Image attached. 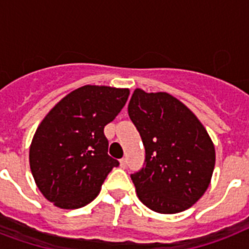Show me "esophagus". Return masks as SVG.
<instances>
[{
    "label": "esophagus",
    "instance_id": "obj_1",
    "mask_svg": "<svg viewBox=\"0 0 249 249\" xmlns=\"http://www.w3.org/2000/svg\"><path fill=\"white\" fill-rule=\"evenodd\" d=\"M120 166L121 168H125V166H126V159H125V158H123V159L120 160Z\"/></svg>",
    "mask_w": 249,
    "mask_h": 249
}]
</instances>
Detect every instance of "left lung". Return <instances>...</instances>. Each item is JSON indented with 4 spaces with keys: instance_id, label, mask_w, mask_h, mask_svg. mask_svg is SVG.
I'll use <instances>...</instances> for the list:
<instances>
[{
    "instance_id": "obj_1",
    "label": "left lung",
    "mask_w": 249,
    "mask_h": 249,
    "mask_svg": "<svg viewBox=\"0 0 249 249\" xmlns=\"http://www.w3.org/2000/svg\"><path fill=\"white\" fill-rule=\"evenodd\" d=\"M128 113L143 142V168L130 174L146 207L163 214L190 208L208 189L216 151L208 132L181 101L136 89Z\"/></svg>"
}]
</instances>
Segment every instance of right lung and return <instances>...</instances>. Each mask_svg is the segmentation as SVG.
Returning a JSON list of instances; mask_svg holds the SVG:
<instances>
[{"instance_id":"obj_1","label":"right lung","mask_w":249,"mask_h":249,"mask_svg":"<svg viewBox=\"0 0 249 249\" xmlns=\"http://www.w3.org/2000/svg\"><path fill=\"white\" fill-rule=\"evenodd\" d=\"M129 89L85 85L67 94L38 125L29 147V166L41 194L62 209L89 204L119 165L107 154L103 129L117 116Z\"/></svg>"}]
</instances>
